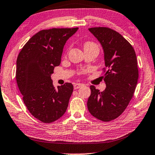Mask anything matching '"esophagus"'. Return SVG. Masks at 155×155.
<instances>
[{
    "mask_svg": "<svg viewBox=\"0 0 155 155\" xmlns=\"http://www.w3.org/2000/svg\"><path fill=\"white\" fill-rule=\"evenodd\" d=\"M83 85H84V84H74V88L75 90L78 89L79 87L83 86Z\"/></svg>",
    "mask_w": 155,
    "mask_h": 155,
    "instance_id": "1",
    "label": "esophagus"
}]
</instances>
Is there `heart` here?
Returning <instances> with one entry per match:
<instances>
[{
	"instance_id": "obj_1",
	"label": "heart",
	"mask_w": 155,
	"mask_h": 155,
	"mask_svg": "<svg viewBox=\"0 0 155 155\" xmlns=\"http://www.w3.org/2000/svg\"><path fill=\"white\" fill-rule=\"evenodd\" d=\"M91 46H97V45L93 42H91V41H87V42L85 43L84 48L87 47H91Z\"/></svg>"
}]
</instances>
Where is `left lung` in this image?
Wrapping results in <instances>:
<instances>
[{
	"label": "left lung",
	"mask_w": 155,
	"mask_h": 155,
	"mask_svg": "<svg viewBox=\"0 0 155 155\" xmlns=\"http://www.w3.org/2000/svg\"><path fill=\"white\" fill-rule=\"evenodd\" d=\"M88 30L103 48L107 87L100 92L91 85L87 108L98 120L111 121L124 112L135 91L138 78L137 55L131 44L114 30L107 27Z\"/></svg>",
	"instance_id": "1"
}]
</instances>
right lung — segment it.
Masks as SVG:
<instances>
[{"label":"right lung","instance_id":"right-lung-1","mask_svg":"<svg viewBox=\"0 0 155 155\" xmlns=\"http://www.w3.org/2000/svg\"><path fill=\"white\" fill-rule=\"evenodd\" d=\"M77 30L40 31L27 41L17 57L16 79L23 101L30 113L45 123L57 120L68 108L73 85L65 83L55 88L51 75L61 64L67 40Z\"/></svg>","mask_w":155,"mask_h":155}]
</instances>
